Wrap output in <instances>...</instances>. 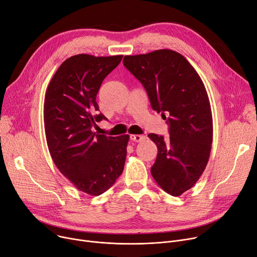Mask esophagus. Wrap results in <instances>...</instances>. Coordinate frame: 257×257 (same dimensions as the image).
I'll use <instances>...</instances> for the list:
<instances>
[{
	"mask_svg": "<svg viewBox=\"0 0 257 257\" xmlns=\"http://www.w3.org/2000/svg\"><path fill=\"white\" fill-rule=\"evenodd\" d=\"M130 139L131 141L135 142V143H140L142 141H144L146 139L145 135H141V134H131L130 135Z\"/></svg>",
	"mask_w": 257,
	"mask_h": 257,
	"instance_id": "obj_1",
	"label": "esophagus"
}]
</instances>
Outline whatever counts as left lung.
<instances>
[{"instance_id":"8db88e82","label":"left lung","mask_w":257,"mask_h":257,"mask_svg":"<svg viewBox=\"0 0 257 257\" xmlns=\"http://www.w3.org/2000/svg\"><path fill=\"white\" fill-rule=\"evenodd\" d=\"M124 66L145 87L152 108L166 118L169 138L151 133L158 154L151 174L168 194L180 196L198 181L213 142V117L204 84L181 54L158 49L125 56Z\"/></svg>"}]
</instances>
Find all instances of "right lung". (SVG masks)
I'll use <instances>...</instances> for the list:
<instances>
[{"instance_id": "right-lung-1", "label": "right lung", "mask_w": 257, "mask_h": 257, "mask_svg": "<svg viewBox=\"0 0 257 257\" xmlns=\"http://www.w3.org/2000/svg\"><path fill=\"white\" fill-rule=\"evenodd\" d=\"M122 58L72 56L61 64L45 92L43 117L50 156L75 188L93 196L109 189L126 160L128 134L112 138L91 130L106 118L96 112V97Z\"/></svg>"}]
</instances>
